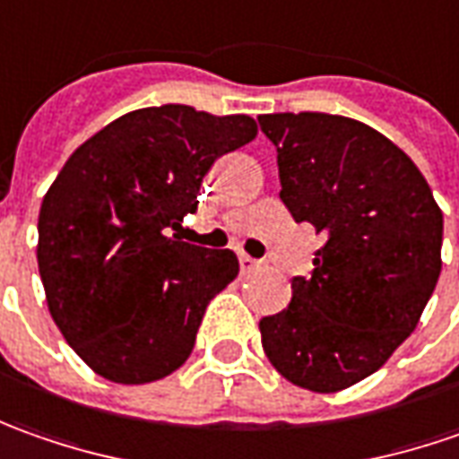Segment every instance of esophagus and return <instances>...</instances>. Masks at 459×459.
I'll list each match as a JSON object with an SVG mask.
<instances>
[{"instance_id":"34e87169","label":"esophagus","mask_w":459,"mask_h":459,"mask_svg":"<svg viewBox=\"0 0 459 459\" xmlns=\"http://www.w3.org/2000/svg\"><path fill=\"white\" fill-rule=\"evenodd\" d=\"M238 261H241V272H256V269H261V261L251 259L248 254H241Z\"/></svg>"}]
</instances>
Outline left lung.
Segmentation results:
<instances>
[{"label": "left lung", "mask_w": 459, "mask_h": 459, "mask_svg": "<svg viewBox=\"0 0 459 459\" xmlns=\"http://www.w3.org/2000/svg\"><path fill=\"white\" fill-rule=\"evenodd\" d=\"M259 124L284 205L325 233L292 302L259 323L261 345L290 384L335 394L414 333L442 272V211L411 157L363 121L299 111Z\"/></svg>", "instance_id": "1"}]
</instances>
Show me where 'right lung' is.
<instances>
[{"mask_svg":"<svg viewBox=\"0 0 459 459\" xmlns=\"http://www.w3.org/2000/svg\"><path fill=\"white\" fill-rule=\"evenodd\" d=\"M246 114L165 103L124 114L68 157L45 193L38 266L57 330L91 371L139 386L193 353L208 302L238 274L236 254L185 244L213 162L256 136Z\"/></svg>","mask_w":459,"mask_h":459,"instance_id":"1","label":"right lung"}]
</instances>
